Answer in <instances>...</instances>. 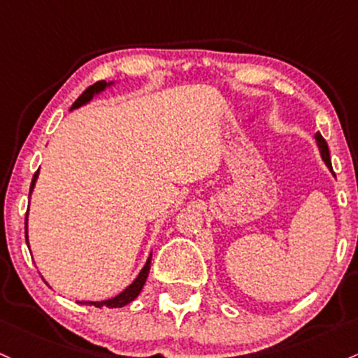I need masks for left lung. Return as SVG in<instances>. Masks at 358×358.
<instances>
[{"label":"left lung","mask_w":358,"mask_h":358,"mask_svg":"<svg viewBox=\"0 0 358 358\" xmlns=\"http://www.w3.org/2000/svg\"><path fill=\"white\" fill-rule=\"evenodd\" d=\"M316 143H317V146H320V152H321V158H323V161L326 164H328V168L329 170H331V159H329V149H328V144H326V141H324V137L320 134V132H317L316 136Z\"/></svg>","instance_id":"left-lung-1"}]
</instances>
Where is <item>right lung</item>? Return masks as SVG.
<instances>
[{"label": "right lung", "mask_w": 358, "mask_h": 358, "mask_svg": "<svg viewBox=\"0 0 358 358\" xmlns=\"http://www.w3.org/2000/svg\"><path fill=\"white\" fill-rule=\"evenodd\" d=\"M107 85H112V83H105V81H98V83L92 85V86H90V88H86L85 92L81 93L80 96H78V100L74 101L73 107H71V108H78V107H81V105L88 103V101L93 98V95H96V93L103 92V90L107 88ZM37 176H38V171H35V175H34V178H32V185H30V194H32L34 185H35V180H37ZM27 214H29V210H27ZM25 227H27V217H25ZM25 238H27V231H25ZM149 268H151V257L148 258L146 265H144V268L141 270V273L137 275L136 280L132 282V284L129 285V287L125 289L124 292H120L119 296L112 297V299H108V301H100V302H81V304H93V306H96V308H103V306H105V308H110V309L124 308V306H127L129 302H132V301L136 299L137 296H139V292H141V290H143V287H144V282H146V278H148Z\"/></svg>", "instance_id": "obj_1"}]
</instances>
